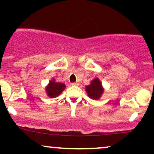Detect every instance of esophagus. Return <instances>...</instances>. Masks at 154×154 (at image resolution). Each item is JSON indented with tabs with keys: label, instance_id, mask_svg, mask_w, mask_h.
Instances as JSON below:
<instances>
[{
	"label": "esophagus",
	"instance_id": "1",
	"mask_svg": "<svg viewBox=\"0 0 154 154\" xmlns=\"http://www.w3.org/2000/svg\"><path fill=\"white\" fill-rule=\"evenodd\" d=\"M79 85L78 82H72V85H75V86H77Z\"/></svg>",
	"mask_w": 154,
	"mask_h": 154
}]
</instances>
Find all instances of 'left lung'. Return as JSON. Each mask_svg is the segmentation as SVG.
<instances>
[{"label":"left lung","mask_w":154,"mask_h":154,"mask_svg":"<svg viewBox=\"0 0 154 154\" xmlns=\"http://www.w3.org/2000/svg\"><path fill=\"white\" fill-rule=\"evenodd\" d=\"M86 92L88 96L92 99H98L103 93V89L99 79L95 78L92 81L90 85L86 86Z\"/></svg>","instance_id":"1"}]
</instances>
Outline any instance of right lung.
Returning <instances> with one entry per match:
<instances>
[{
	"label": "right lung",
	"mask_w": 154,
	"mask_h": 154,
	"mask_svg": "<svg viewBox=\"0 0 154 154\" xmlns=\"http://www.w3.org/2000/svg\"><path fill=\"white\" fill-rule=\"evenodd\" d=\"M66 86L63 83L56 82L54 79L50 81L46 88L47 94L50 98H56L62 93Z\"/></svg>",
	"instance_id": "1"
}]
</instances>
